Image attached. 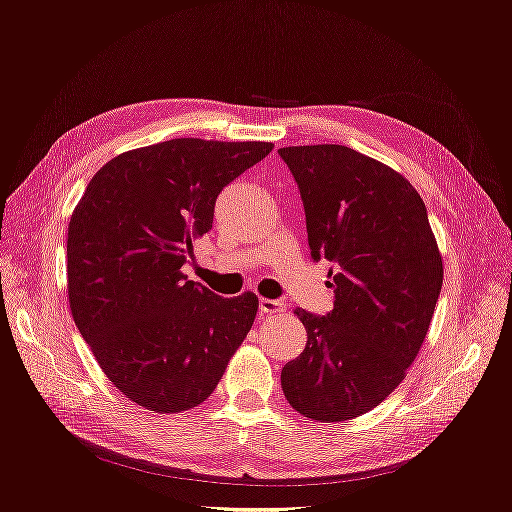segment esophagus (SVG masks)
I'll return each instance as SVG.
<instances>
[{"mask_svg": "<svg viewBox=\"0 0 512 512\" xmlns=\"http://www.w3.org/2000/svg\"><path fill=\"white\" fill-rule=\"evenodd\" d=\"M258 309H260L262 316H273V314L284 312V303L273 301V299H260Z\"/></svg>", "mask_w": 512, "mask_h": 512, "instance_id": "obj_1", "label": "esophagus"}]
</instances>
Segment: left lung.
Segmentation results:
<instances>
[{
	"instance_id": "1",
	"label": "left lung",
	"mask_w": 512,
	"mask_h": 512,
	"mask_svg": "<svg viewBox=\"0 0 512 512\" xmlns=\"http://www.w3.org/2000/svg\"><path fill=\"white\" fill-rule=\"evenodd\" d=\"M299 185L312 258L331 262L333 309H297L307 346L282 369L288 404L320 423L376 408L421 350L442 290L423 198L393 168L342 145L277 149Z\"/></svg>"
}]
</instances>
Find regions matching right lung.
I'll return each instance as SVG.
<instances>
[{"label":"right lung","instance_id":"right-lung-1","mask_svg":"<svg viewBox=\"0 0 512 512\" xmlns=\"http://www.w3.org/2000/svg\"><path fill=\"white\" fill-rule=\"evenodd\" d=\"M271 143L200 138L126 151L89 181L68 226V297L106 378L153 412L190 410L215 391L250 333L258 297L213 294L181 273L213 226L226 185Z\"/></svg>","mask_w":512,"mask_h":512}]
</instances>
